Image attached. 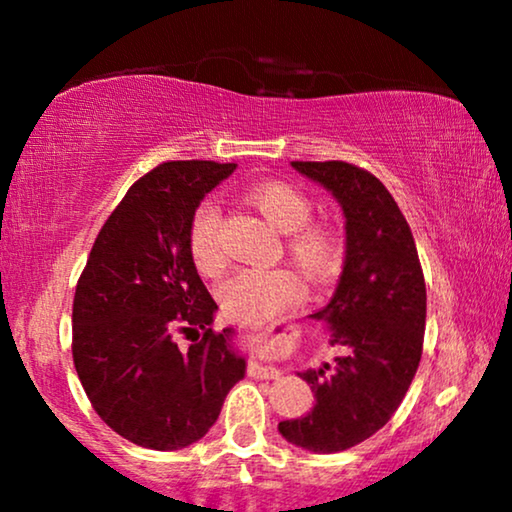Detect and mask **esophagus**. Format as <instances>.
Masks as SVG:
<instances>
[{
	"label": "esophagus",
	"mask_w": 512,
	"mask_h": 512,
	"mask_svg": "<svg viewBox=\"0 0 512 512\" xmlns=\"http://www.w3.org/2000/svg\"><path fill=\"white\" fill-rule=\"evenodd\" d=\"M249 375L251 377H261V380H279V370L270 363H265L261 359H251L249 361Z\"/></svg>",
	"instance_id": "esophagus-1"
}]
</instances>
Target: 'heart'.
Returning a JSON list of instances; mask_svg holds the SVG:
<instances>
[{
	"instance_id": "heart-1",
	"label": "heart",
	"mask_w": 512,
	"mask_h": 512,
	"mask_svg": "<svg viewBox=\"0 0 512 512\" xmlns=\"http://www.w3.org/2000/svg\"><path fill=\"white\" fill-rule=\"evenodd\" d=\"M251 205L286 233V249L300 270L312 279H324L340 263V237L324 221H310L312 200L291 181L263 179L244 191ZM221 212L214 200L195 207L188 223V254L202 275L223 268ZM226 317L256 324L289 310L303 296V282L289 268H242L216 291Z\"/></svg>"
}]
</instances>
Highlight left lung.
<instances>
[{"mask_svg": "<svg viewBox=\"0 0 512 512\" xmlns=\"http://www.w3.org/2000/svg\"><path fill=\"white\" fill-rule=\"evenodd\" d=\"M291 165L340 202L347 244L338 289L312 314L342 354L298 373L317 401L305 417L279 422V433L331 454L380 431L405 398L422 359L426 284L408 221L375 174L345 160Z\"/></svg>", "mask_w": 512, "mask_h": 512, "instance_id": "1", "label": "left lung"}]
</instances>
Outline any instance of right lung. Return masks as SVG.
I'll list each match as a JSON object with an SVG mask.
<instances>
[{"mask_svg": "<svg viewBox=\"0 0 512 512\" xmlns=\"http://www.w3.org/2000/svg\"><path fill=\"white\" fill-rule=\"evenodd\" d=\"M235 163L170 160L125 193L74 293V368L102 422L149 450H181L219 419L247 363L188 254V223ZM179 334L192 347L176 345Z\"/></svg>", "mask_w": 512, "mask_h": 512, "instance_id": "right-lung-1", "label": "right lung"}]
</instances>
